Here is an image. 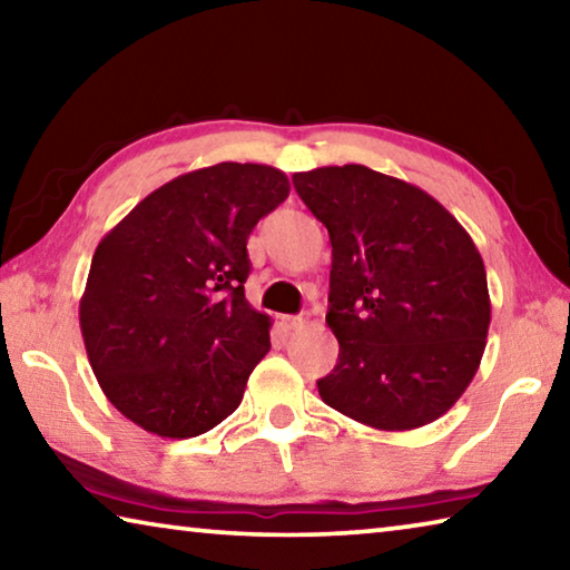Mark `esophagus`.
I'll list each match as a JSON object with an SVG mask.
<instances>
[{
  "instance_id": "esophagus-1",
  "label": "esophagus",
  "mask_w": 570,
  "mask_h": 570,
  "mask_svg": "<svg viewBox=\"0 0 570 570\" xmlns=\"http://www.w3.org/2000/svg\"><path fill=\"white\" fill-rule=\"evenodd\" d=\"M282 322H284L286 330H298V326L306 324L304 316H282Z\"/></svg>"
}]
</instances>
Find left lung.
<instances>
[{
  "mask_svg": "<svg viewBox=\"0 0 570 570\" xmlns=\"http://www.w3.org/2000/svg\"><path fill=\"white\" fill-rule=\"evenodd\" d=\"M332 240L326 324L340 342L322 400L374 430L445 414L475 377L488 276L465 228L430 193L366 166L294 173Z\"/></svg>",
  "mask_w": 570,
  "mask_h": 570,
  "instance_id": "8db88e82",
  "label": "left lung"
}]
</instances>
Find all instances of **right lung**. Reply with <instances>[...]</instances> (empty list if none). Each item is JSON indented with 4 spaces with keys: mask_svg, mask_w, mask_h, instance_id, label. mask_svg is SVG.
Wrapping results in <instances>:
<instances>
[{
    "mask_svg": "<svg viewBox=\"0 0 570 570\" xmlns=\"http://www.w3.org/2000/svg\"><path fill=\"white\" fill-rule=\"evenodd\" d=\"M288 190L278 168L218 163L153 190L95 248L85 350L105 397L138 428L196 438L244 400L272 350V320L246 302V240Z\"/></svg>",
    "mask_w": 570,
    "mask_h": 570,
    "instance_id": "1",
    "label": "right lung"
}]
</instances>
